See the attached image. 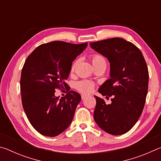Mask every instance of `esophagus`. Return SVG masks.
Returning a JSON list of instances; mask_svg holds the SVG:
<instances>
[{"label":"esophagus","instance_id":"34e87169","mask_svg":"<svg viewBox=\"0 0 161 161\" xmlns=\"http://www.w3.org/2000/svg\"><path fill=\"white\" fill-rule=\"evenodd\" d=\"M81 99H85V98L86 97V95L81 94Z\"/></svg>","mask_w":161,"mask_h":161}]
</instances>
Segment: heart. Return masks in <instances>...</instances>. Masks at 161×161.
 Here are the masks:
<instances>
[{
    "instance_id": "b5f03b06",
    "label": "heart",
    "mask_w": 161,
    "mask_h": 161,
    "mask_svg": "<svg viewBox=\"0 0 161 161\" xmlns=\"http://www.w3.org/2000/svg\"><path fill=\"white\" fill-rule=\"evenodd\" d=\"M90 59L92 64L94 68H97L102 66H106L107 65V62H106L105 58L102 55L99 54H93L90 55ZM79 60L77 59L72 62V65L70 67L71 72H73L75 69L76 67L78 64ZM95 84L93 81L89 80H81L77 81L75 84V88L78 92H81L82 94H89L92 92L94 88Z\"/></svg>"
}]
</instances>
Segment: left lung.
<instances>
[{
  "label": "left lung",
  "instance_id": "8db88e82",
  "mask_svg": "<svg viewBox=\"0 0 161 161\" xmlns=\"http://www.w3.org/2000/svg\"><path fill=\"white\" fill-rule=\"evenodd\" d=\"M92 49L105 56L111 64V79L100 86L103 98L97 101L94 119L101 129L121 135L132 129L141 116L148 86V70L141 51L123 38L113 37L91 42Z\"/></svg>",
  "mask_w": 161,
  "mask_h": 161
}]
</instances>
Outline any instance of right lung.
<instances>
[{
	"mask_svg": "<svg viewBox=\"0 0 161 161\" xmlns=\"http://www.w3.org/2000/svg\"><path fill=\"white\" fill-rule=\"evenodd\" d=\"M86 46L87 42L53 41L38 46L27 58L20 77L22 103L30 123L40 134L58 136L74 118L80 94L69 91L59 99L54 92L67 88L65 80L72 62Z\"/></svg>",
	"mask_w": 161,
	"mask_h": 161,
	"instance_id": "right-lung-1",
	"label": "right lung"
}]
</instances>
